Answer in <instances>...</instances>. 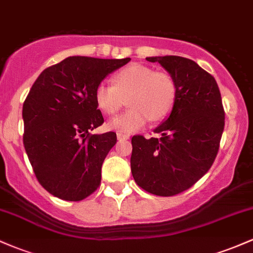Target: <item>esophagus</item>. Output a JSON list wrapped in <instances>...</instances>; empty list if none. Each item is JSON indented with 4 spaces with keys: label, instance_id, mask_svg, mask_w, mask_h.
<instances>
[{
    "label": "esophagus",
    "instance_id": "obj_1",
    "mask_svg": "<svg viewBox=\"0 0 253 253\" xmlns=\"http://www.w3.org/2000/svg\"><path fill=\"white\" fill-rule=\"evenodd\" d=\"M117 138H118V140H127V139H129V135L119 132V133H117Z\"/></svg>",
    "mask_w": 253,
    "mask_h": 253
}]
</instances>
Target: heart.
<instances>
[{"label":"heart","instance_id":"b5f03b06","mask_svg":"<svg viewBox=\"0 0 253 253\" xmlns=\"http://www.w3.org/2000/svg\"><path fill=\"white\" fill-rule=\"evenodd\" d=\"M113 84L102 82L95 90L98 108L115 114L128 101L130 108L112 118L109 129L133 133L146 126L150 120L161 121L170 114L176 101V84L170 75L156 72L149 66L132 64L113 76Z\"/></svg>","mask_w":253,"mask_h":253}]
</instances>
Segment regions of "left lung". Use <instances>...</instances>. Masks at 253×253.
Returning a JSON list of instances; mask_svg holds the SVG:
<instances>
[{
    "instance_id": "8db88e82",
    "label": "left lung",
    "mask_w": 253,
    "mask_h": 253,
    "mask_svg": "<svg viewBox=\"0 0 253 253\" xmlns=\"http://www.w3.org/2000/svg\"><path fill=\"white\" fill-rule=\"evenodd\" d=\"M176 84L170 115L153 130L161 138H132L130 170L136 184L158 196L189 189L211 169L225 126L216 81L194 60L178 56L147 57Z\"/></svg>"
}]
</instances>
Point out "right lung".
<instances>
[{
	"label": "right lung",
	"mask_w": 253,
	"mask_h": 253,
	"mask_svg": "<svg viewBox=\"0 0 253 253\" xmlns=\"http://www.w3.org/2000/svg\"><path fill=\"white\" fill-rule=\"evenodd\" d=\"M129 60L68 57L32 85L22 107L25 150L38 181L58 199L81 201L100 185L117 134H90L103 124L95 90Z\"/></svg>",
	"instance_id": "add662e5"
}]
</instances>
